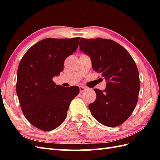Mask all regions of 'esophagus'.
Listing matches in <instances>:
<instances>
[{"mask_svg":"<svg viewBox=\"0 0 160 160\" xmlns=\"http://www.w3.org/2000/svg\"><path fill=\"white\" fill-rule=\"evenodd\" d=\"M79 89H80V93H83V92H84V91L87 90V88L83 87V86H80L79 87Z\"/></svg>","mask_w":160,"mask_h":160,"instance_id":"34e87169","label":"esophagus"}]
</instances>
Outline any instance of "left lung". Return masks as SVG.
I'll return each mask as SVG.
<instances>
[{"label":"left lung","instance_id":"obj_1","mask_svg":"<svg viewBox=\"0 0 160 160\" xmlns=\"http://www.w3.org/2000/svg\"><path fill=\"white\" fill-rule=\"evenodd\" d=\"M79 45L91 57L93 69L107 81L104 90L94 89L96 99L89 104L91 113L102 124L118 127L130 117L138 102L140 86L136 64L112 40L81 38Z\"/></svg>","mask_w":160,"mask_h":160}]
</instances>
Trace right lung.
I'll return each instance as SVG.
<instances>
[{
    "label": "right lung",
    "instance_id": "1",
    "mask_svg": "<svg viewBox=\"0 0 160 160\" xmlns=\"http://www.w3.org/2000/svg\"><path fill=\"white\" fill-rule=\"evenodd\" d=\"M79 37L48 38L27 51L17 71L16 93L22 113L33 127L49 131L65 120L79 87H64L53 81L63 71L64 62L76 52Z\"/></svg>",
    "mask_w": 160,
    "mask_h": 160
}]
</instances>
